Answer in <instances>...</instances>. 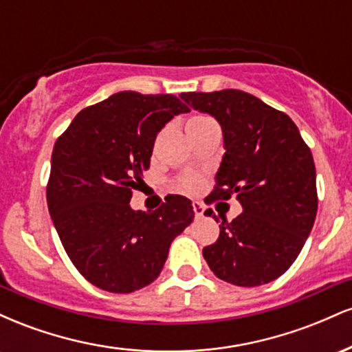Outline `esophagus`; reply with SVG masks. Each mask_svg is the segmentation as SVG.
<instances>
[{
    "label": "esophagus",
    "instance_id": "obj_1",
    "mask_svg": "<svg viewBox=\"0 0 352 352\" xmlns=\"http://www.w3.org/2000/svg\"><path fill=\"white\" fill-rule=\"evenodd\" d=\"M192 207H193V212H195L197 218L204 217V213H205V205L204 204H200V201H193Z\"/></svg>",
    "mask_w": 352,
    "mask_h": 352
}]
</instances>
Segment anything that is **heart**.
I'll return each instance as SVG.
<instances>
[{"label":"heart","mask_w":352,"mask_h":352,"mask_svg":"<svg viewBox=\"0 0 352 352\" xmlns=\"http://www.w3.org/2000/svg\"><path fill=\"white\" fill-rule=\"evenodd\" d=\"M215 120L207 114H193L190 119L187 120V132H199L204 131V129L213 127ZM201 187H204V180H201L200 175H195V173H185L177 179V188L184 193H199Z\"/></svg>","instance_id":"obj_1"}]
</instances>
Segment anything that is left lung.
<instances>
[{
	"label": "left lung",
	"mask_w": 352,
	"mask_h": 352,
	"mask_svg": "<svg viewBox=\"0 0 352 352\" xmlns=\"http://www.w3.org/2000/svg\"><path fill=\"white\" fill-rule=\"evenodd\" d=\"M180 98L215 117L223 131L227 152L205 201L236 195L243 207L230 223L223 218L204 258L215 276L232 285L250 288L276 280L298 258L316 218L309 147L289 116L248 92H182Z\"/></svg>",
	"instance_id": "8db88e82"
}]
</instances>
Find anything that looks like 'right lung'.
Listing matches in <instances>:
<instances>
[{
    "instance_id": "add662e5",
    "label": "right lung",
    "mask_w": 352,
    "mask_h": 352,
    "mask_svg": "<svg viewBox=\"0 0 352 352\" xmlns=\"http://www.w3.org/2000/svg\"><path fill=\"white\" fill-rule=\"evenodd\" d=\"M188 111L172 94L117 92L82 109L56 140L47 208L72 265L104 292L132 293L157 280L173 238L195 217L182 195L153 212L129 204L160 129Z\"/></svg>"
}]
</instances>
